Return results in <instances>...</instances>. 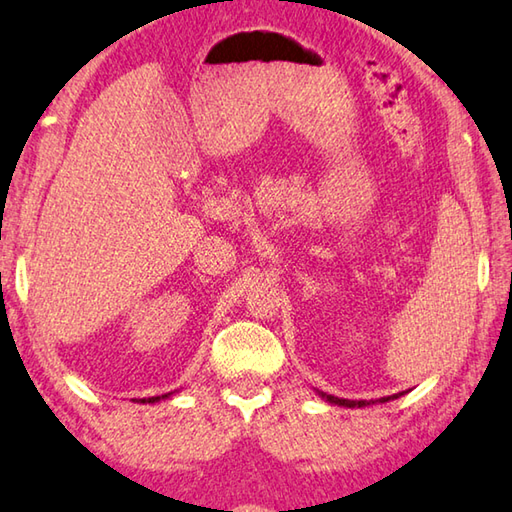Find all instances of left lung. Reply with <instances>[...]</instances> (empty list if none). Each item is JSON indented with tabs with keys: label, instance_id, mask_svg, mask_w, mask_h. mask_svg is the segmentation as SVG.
I'll return each mask as SVG.
<instances>
[{
	"label": "left lung",
	"instance_id": "obj_1",
	"mask_svg": "<svg viewBox=\"0 0 512 512\" xmlns=\"http://www.w3.org/2000/svg\"><path fill=\"white\" fill-rule=\"evenodd\" d=\"M321 400L330 402V405H337V407H348V409H355V407H369V405H378V402H389V400H396L400 396H405L407 391H400V393H393V396L387 398H380V400H346V398H337V396H330V393L324 391H317Z\"/></svg>",
	"mask_w": 512,
	"mask_h": 512
}]
</instances>
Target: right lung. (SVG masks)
Masks as SVG:
<instances>
[{"label":"right lung","instance_id":"add662e5","mask_svg":"<svg viewBox=\"0 0 512 512\" xmlns=\"http://www.w3.org/2000/svg\"><path fill=\"white\" fill-rule=\"evenodd\" d=\"M177 391H170V393H164V396H155V398H134L132 402H139V405H155V402L159 400H168L170 396H175Z\"/></svg>","mask_w":512,"mask_h":512}]
</instances>
